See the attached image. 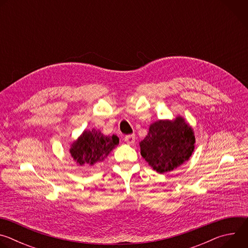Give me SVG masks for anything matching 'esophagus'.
I'll return each mask as SVG.
<instances>
[{
	"label": "esophagus",
	"mask_w": 248,
	"mask_h": 248,
	"mask_svg": "<svg viewBox=\"0 0 248 248\" xmlns=\"http://www.w3.org/2000/svg\"><path fill=\"white\" fill-rule=\"evenodd\" d=\"M124 141H125V142H126L127 144H129V145L134 144V142H135V135H134V134L125 135V136H124Z\"/></svg>",
	"instance_id": "1"
}]
</instances>
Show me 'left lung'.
<instances>
[{
  "label": "left lung",
  "instance_id": "left-lung-1",
  "mask_svg": "<svg viewBox=\"0 0 248 248\" xmlns=\"http://www.w3.org/2000/svg\"><path fill=\"white\" fill-rule=\"evenodd\" d=\"M195 143L192 127L181 116L172 121L160 120L149 127L141 140L140 154L159 173L171 171L189 159Z\"/></svg>",
  "mask_w": 248,
  "mask_h": 248
}]
</instances>
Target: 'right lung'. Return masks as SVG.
I'll list each match as a JSON object with an SVG mask.
<instances>
[{"label":"right lung","mask_w":248,"mask_h":248,"mask_svg":"<svg viewBox=\"0 0 248 248\" xmlns=\"http://www.w3.org/2000/svg\"><path fill=\"white\" fill-rule=\"evenodd\" d=\"M117 135L106 136L100 130H84L70 146L69 153L80 166H94L103 162L119 144Z\"/></svg>","instance_id":"right-lung-1"}]
</instances>
